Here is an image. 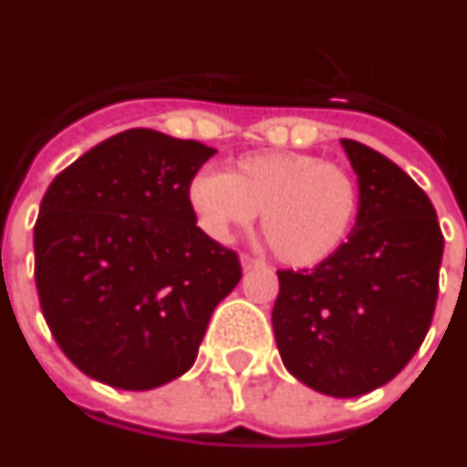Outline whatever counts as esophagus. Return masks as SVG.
Here are the masks:
<instances>
[{"mask_svg": "<svg viewBox=\"0 0 467 467\" xmlns=\"http://www.w3.org/2000/svg\"><path fill=\"white\" fill-rule=\"evenodd\" d=\"M240 262H242V269H244V272H247V269H257V266L265 265V262H262V259L252 257V254H242Z\"/></svg>", "mask_w": 467, "mask_h": 467, "instance_id": "1", "label": "esophagus"}]
</instances>
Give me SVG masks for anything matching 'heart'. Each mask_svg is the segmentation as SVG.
Here are the masks:
<instances>
[{
	"label": "heart",
	"instance_id": "1",
	"mask_svg": "<svg viewBox=\"0 0 467 467\" xmlns=\"http://www.w3.org/2000/svg\"><path fill=\"white\" fill-rule=\"evenodd\" d=\"M188 205L202 230L218 240L252 225L262 210V233L274 257L313 266L348 240L360 210V186L345 166L320 156L262 151L242 156L230 173H195Z\"/></svg>",
	"mask_w": 467,
	"mask_h": 467
}]
</instances>
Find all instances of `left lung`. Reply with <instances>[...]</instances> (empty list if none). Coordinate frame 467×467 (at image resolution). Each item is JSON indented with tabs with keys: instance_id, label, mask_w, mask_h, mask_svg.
<instances>
[{
	"instance_id": "left-lung-1",
	"label": "left lung",
	"mask_w": 467,
	"mask_h": 467,
	"mask_svg": "<svg viewBox=\"0 0 467 467\" xmlns=\"http://www.w3.org/2000/svg\"><path fill=\"white\" fill-rule=\"evenodd\" d=\"M360 183L348 242L311 272L281 269L274 337L291 375L360 397L407 368L431 328L443 233L429 195L394 161L343 139Z\"/></svg>"
}]
</instances>
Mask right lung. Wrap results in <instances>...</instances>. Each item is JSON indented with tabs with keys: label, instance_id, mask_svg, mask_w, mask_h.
Listing matches in <instances>:
<instances>
[{
	"label": "right lung",
	"instance_id": "add662e5",
	"mask_svg": "<svg viewBox=\"0 0 467 467\" xmlns=\"http://www.w3.org/2000/svg\"><path fill=\"white\" fill-rule=\"evenodd\" d=\"M215 154L193 139L127 130L63 169L34 225L36 289L66 358L117 389L193 368L237 252L195 225L188 183Z\"/></svg>",
	"mask_w": 467,
	"mask_h": 467
}]
</instances>
